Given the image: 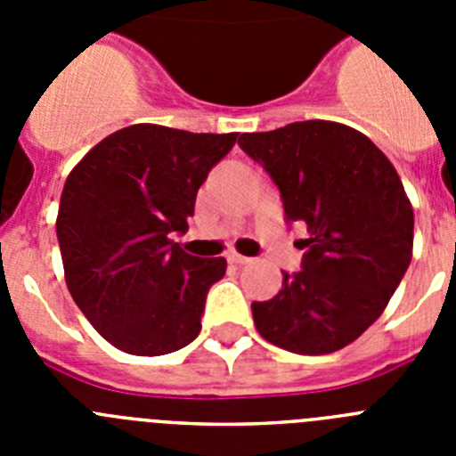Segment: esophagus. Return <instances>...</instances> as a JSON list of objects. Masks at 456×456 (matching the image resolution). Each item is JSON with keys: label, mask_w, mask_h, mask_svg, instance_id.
Segmentation results:
<instances>
[{"label": "esophagus", "mask_w": 456, "mask_h": 456, "mask_svg": "<svg viewBox=\"0 0 456 456\" xmlns=\"http://www.w3.org/2000/svg\"><path fill=\"white\" fill-rule=\"evenodd\" d=\"M228 263H232V265H248V263H251V257L240 256V253H228Z\"/></svg>", "instance_id": "1"}]
</instances>
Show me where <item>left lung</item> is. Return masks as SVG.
Masks as SVG:
<instances>
[{"instance_id":"8db88e82","label":"left lung","mask_w":456,"mask_h":456,"mask_svg":"<svg viewBox=\"0 0 456 456\" xmlns=\"http://www.w3.org/2000/svg\"><path fill=\"white\" fill-rule=\"evenodd\" d=\"M241 151L272 175L285 221L304 224L299 272L253 301L267 342L294 354H331L384 313L413 251V208L388 157L347 125L301 120L241 134Z\"/></svg>"}]
</instances>
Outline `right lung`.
Wrapping results in <instances>:
<instances>
[{
	"label": "right lung",
	"mask_w": 456,
	"mask_h": 456,
	"mask_svg": "<svg viewBox=\"0 0 456 456\" xmlns=\"http://www.w3.org/2000/svg\"><path fill=\"white\" fill-rule=\"evenodd\" d=\"M139 123L109 134L72 168L56 237L72 299L120 352L162 356L196 340L224 257H196L171 237L189 231L196 193L235 146Z\"/></svg>",
	"instance_id": "1"
}]
</instances>
